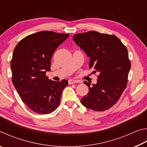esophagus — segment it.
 Instances as JSON below:
<instances>
[{"label":"esophagus","instance_id":"obj_1","mask_svg":"<svg viewBox=\"0 0 147 147\" xmlns=\"http://www.w3.org/2000/svg\"><path fill=\"white\" fill-rule=\"evenodd\" d=\"M76 82H78V80H73V79H71L69 80V84H75Z\"/></svg>","mask_w":147,"mask_h":147}]
</instances>
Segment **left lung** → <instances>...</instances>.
<instances>
[{
	"instance_id": "1",
	"label": "left lung",
	"mask_w": 147,
	"mask_h": 147,
	"mask_svg": "<svg viewBox=\"0 0 147 147\" xmlns=\"http://www.w3.org/2000/svg\"><path fill=\"white\" fill-rule=\"evenodd\" d=\"M73 41L89 58V68L98 73L97 83L84 81L89 93L81 99L82 104L92 110L105 111L121 97L128 82L131 63L128 50L114 35L89 31L73 36Z\"/></svg>"
}]
</instances>
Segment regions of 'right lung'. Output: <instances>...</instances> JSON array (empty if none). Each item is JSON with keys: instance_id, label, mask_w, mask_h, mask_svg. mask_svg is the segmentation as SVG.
Instances as JSON below:
<instances>
[{"instance_id": "1", "label": "right lung", "mask_w": 147, "mask_h": 147, "mask_svg": "<svg viewBox=\"0 0 147 147\" xmlns=\"http://www.w3.org/2000/svg\"><path fill=\"white\" fill-rule=\"evenodd\" d=\"M69 34L41 31L29 35L15 47L11 62L12 82L21 100L34 112L49 114L59 106L68 81H53L46 76L59 45Z\"/></svg>"}]
</instances>
